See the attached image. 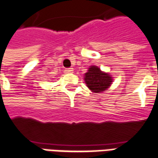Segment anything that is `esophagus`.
<instances>
[{"instance_id": "34e87169", "label": "esophagus", "mask_w": 158, "mask_h": 158, "mask_svg": "<svg viewBox=\"0 0 158 158\" xmlns=\"http://www.w3.org/2000/svg\"><path fill=\"white\" fill-rule=\"evenodd\" d=\"M66 73H73V68H67L65 70Z\"/></svg>"}]
</instances>
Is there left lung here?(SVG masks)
Listing matches in <instances>:
<instances>
[{"label": "left lung", "instance_id": "1", "mask_svg": "<svg viewBox=\"0 0 158 158\" xmlns=\"http://www.w3.org/2000/svg\"><path fill=\"white\" fill-rule=\"evenodd\" d=\"M84 77L87 87L94 93L105 91L113 81L112 77L109 73H104L96 66H90Z\"/></svg>", "mask_w": 158, "mask_h": 158}]
</instances>
